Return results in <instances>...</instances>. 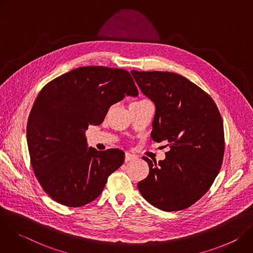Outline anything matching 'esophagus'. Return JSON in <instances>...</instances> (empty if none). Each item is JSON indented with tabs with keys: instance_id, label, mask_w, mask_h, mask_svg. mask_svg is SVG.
<instances>
[{
	"instance_id": "esophagus-1",
	"label": "esophagus",
	"mask_w": 253,
	"mask_h": 253,
	"mask_svg": "<svg viewBox=\"0 0 253 253\" xmlns=\"http://www.w3.org/2000/svg\"><path fill=\"white\" fill-rule=\"evenodd\" d=\"M136 158H137L136 155L131 154L129 152H126V154H125V162H128V161H131V160H135Z\"/></svg>"
}]
</instances>
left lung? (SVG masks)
Instances as JSON below:
<instances>
[{
	"label": "left lung",
	"instance_id": "1",
	"mask_svg": "<svg viewBox=\"0 0 253 253\" xmlns=\"http://www.w3.org/2000/svg\"><path fill=\"white\" fill-rule=\"evenodd\" d=\"M131 73L156 107L151 138L167 141L170 147L164 160L143 157L149 174L138 189L161 210L188 208L209 190L221 168L225 144L220 112L205 91L181 75L136 70Z\"/></svg>",
	"mask_w": 253,
	"mask_h": 253
}]
</instances>
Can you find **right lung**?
<instances>
[{
  "label": "right lung",
  "instance_id": "add662e5",
  "mask_svg": "<svg viewBox=\"0 0 253 253\" xmlns=\"http://www.w3.org/2000/svg\"><path fill=\"white\" fill-rule=\"evenodd\" d=\"M125 95H138L129 72L103 66L72 70L40 91L29 115L27 141L34 173L54 201L68 207L90 203L123 164L120 149L88 148L85 131L101 124Z\"/></svg>",
  "mask_w": 253,
  "mask_h": 253
}]
</instances>
